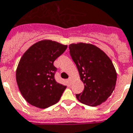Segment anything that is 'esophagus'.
<instances>
[{"instance_id": "esophagus-1", "label": "esophagus", "mask_w": 133, "mask_h": 133, "mask_svg": "<svg viewBox=\"0 0 133 133\" xmlns=\"http://www.w3.org/2000/svg\"><path fill=\"white\" fill-rule=\"evenodd\" d=\"M68 82H69V83H70V84H71V82H72V78H69V79H68Z\"/></svg>"}]
</instances>
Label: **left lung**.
Instances as JSON below:
<instances>
[{"label": "left lung", "instance_id": "obj_1", "mask_svg": "<svg viewBox=\"0 0 133 133\" xmlns=\"http://www.w3.org/2000/svg\"><path fill=\"white\" fill-rule=\"evenodd\" d=\"M69 49L84 84V91L76 94V98L90 107L101 104L111 95L116 85V72L112 62L94 45L73 43Z\"/></svg>", "mask_w": 133, "mask_h": 133}]
</instances>
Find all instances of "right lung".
Wrapping results in <instances>:
<instances>
[{
	"label": "right lung",
	"mask_w": 133,
	"mask_h": 133,
	"mask_svg": "<svg viewBox=\"0 0 133 133\" xmlns=\"http://www.w3.org/2000/svg\"><path fill=\"white\" fill-rule=\"evenodd\" d=\"M67 45L51 40L35 43L23 54L16 71L18 88L30 104L45 108L59 100L66 86L57 83L54 62Z\"/></svg>",
	"instance_id": "add662e5"
}]
</instances>
